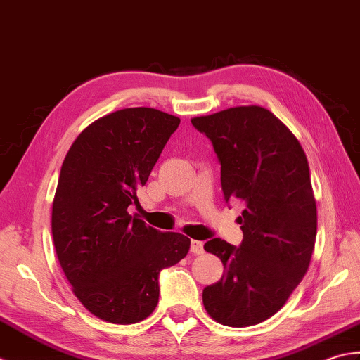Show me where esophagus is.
I'll return each mask as SVG.
<instances>
[{
  "mask_svg": "<svg viewBox=\"0 0 360 360\" xmlns=\"http://www.w3.org/2000/svg\"><path fill=\"white\" fill-rule=\"evenodd\" d=\"M203 250V242L202 240H191V253L194 255H202Z\"/></svg>",
  "mask_w": 360,
  "mask_h": 360,
  "instance_id": "34e87169",
  "label": "esophagus"
}]
</instances>
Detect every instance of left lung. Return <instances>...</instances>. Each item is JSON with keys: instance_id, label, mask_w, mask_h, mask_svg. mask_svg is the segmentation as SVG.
<instances>
[{"instance_id": "1", "label": "left lung", "mask_w": 360, "mask_h": 360, "mask_svg": "<svg viewBox=\"0 0 360 360\" xmlns=\"http://www.w3.org/2000/svg\"><path fill=\"white\" fill-rule=\"evenodd\" d=\"M221 163L225 202L245 203L239 247L214 238L205 250L225 274L203 289V306L225 326L272 317L303 280L317 236L309 165L295 135L258 105L233 107L191 120Z\"/></svg>"}]
</instances>
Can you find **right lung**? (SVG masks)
I'll return each mask as SVG.
<instances>
[{
  "instance_id": "1",
  "label": "right lung",
  "mask_w": 360,
  "mask_h": 360,
  "mask_svg": "<svg viewBox=\"0 0 360 360\" xmlns=\"http://www.w3.org/2000/svg\"><path fill=\"white\" fill-rule=\"evenodd\" d=\"M179 124L155 108L118 110L90 124L63 160L53 203L56 253L79 302L110 323L149 317L160 272L189 252L185 234L127 212Z\"/></svg>"
}]
</instances>
